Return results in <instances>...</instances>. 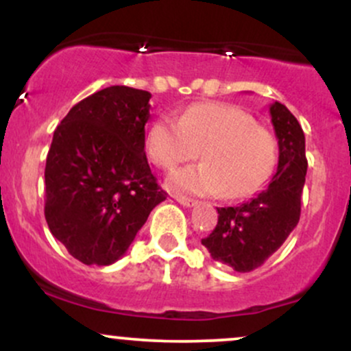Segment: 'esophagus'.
<instances>
[{"instance_id": "1", "label": "esophagus", "mask_w": 351, "mask_h": 351, "mask_svg": "<svg viewBox=\"0 0 351 351\" xmlns=\"http://www.w3.org/2000/svg\"><path fill=\"white\" fill-rule=\"evenodd\" d=\"M175 198L180 204H183V206H186V208H193L198 204V201L193 199V198H186V196H175Z\"/></svg>"}]
</instances>
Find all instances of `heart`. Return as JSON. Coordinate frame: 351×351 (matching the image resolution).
I'll use <instances>...</instances> for the list:
<instances>
[{
    "mask_svg": "<svg viewBox=\"0 0 351 351\" xmlns=\"http://www.w3.org/2000/svg\"><path fill=\"white\" fill-rule=\"evenodd\" d=\"M148 156L163 170L199 155L203 163L180 168L168 176L175 193L251 196L267 183L277 163L276 140L257 127L251 115L226 104H199L180 119L160 117L145 140Z\"/></svg>",
    "mask_w": 351,
    "mask_h": 351,
    "instance_id": "b5f03b06",
    "label": "heart"
}]
</instances>
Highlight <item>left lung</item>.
Here are the masks:
<instances>
[{"instance_id":"obj_1","label":"left lung","mask_w":351,"mask_h":351,"mask_svg":"<svg viewBox=\"0 0 351 351\" xmlns=\"http://www.w3.org/2000/svg\"><path fill=\"white\" fill-rule=\"evenodd\" d=\"M279 140V163L269 184L239 206L217 208L215 231L201 239L217 263L236 272H251L284 244L300 219L302 189L307 175L305 135L280 102L269 107Z\"/></svg>"}]
</instances>
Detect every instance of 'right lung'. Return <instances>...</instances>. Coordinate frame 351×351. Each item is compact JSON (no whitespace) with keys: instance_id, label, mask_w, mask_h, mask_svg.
<instances>
[{"instance_id":"1","label":"right lung","mask_w":351,"mask_h":351,"mask_svg":"<svg viewBox=\"0 0 351 351\" xmlns=\"http://www.w3.org/2000/svg\"><path fill=\"white\" fill-rule=\"evenodd\" d=\"M152 94L112 86L80 100L47 153L44 216L52 236L87 265L127 252L152 209L167 199L145 155Z\"/></svg>"}]
</instances>
